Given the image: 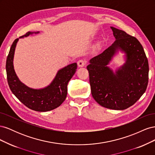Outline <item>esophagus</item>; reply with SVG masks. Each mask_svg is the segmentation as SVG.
<instances>
[{
	"instance_id": "esophagus-1",
	"label": "esophagus",
	"mask_w": 155,
	"mask_h": 155,
	"mask_svg": "<svg viewBox=\"0 0 155 155\" xmlns=\"http://www.w3.org/2000/svg\"><path fill=\"white\" fill-rule=\"evenodd\" d=\"M86 63H87V61H86V59H79L78 61V66L79 67H84L85 66V65L86 64Z\"/></svg>"
}]
</instances>
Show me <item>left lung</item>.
Returning a JSON list of instances; mask_svg holds the SVG:
<instances>
[{"mask_svg":"<svg viewBox=\"0 0 155 155\" xmlns=\"http://www.w3.org/2000/svg\"><path fill=\"white\" fill-rule=\"evenodd\" d=\"M114 43L90 60L89 73L92 96L101 106L124 110L134 105L146 91L149 63L142 45L136 37L111 27ZM118 49L126 54V63L114 74L106 65Z\"/></svg>","mask_w":155,"mask_h":155,"instance_id":"1","label":"left lung"}]
</instances>
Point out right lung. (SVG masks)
<instances>
[{
    "mask_svg": "<svg viewBox=\"0 0 155 155\" xmlns=\"http://www.w3.org/2000/svg\"><path fill=\"white\" fill-rule=\"evenodd\" d=\"M33 33L27 32L20 38ZM18 40L16 39L13 41L6 59L7 80L10 90L18 100L31 110L46 112L56 109L66 99L68 83L76 72L77 63L70 64L59 70L53 81L47 87L43 89L29 88L19 81L13 68V55Z\"/></svg>",
    "mask_w": 155,
    "mask_h": 155,
    "instance_id": "right-lung-1",
    "label": "right lung"
}]
</instances>
